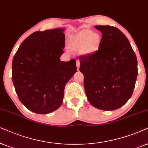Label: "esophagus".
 Returning a JSON list of instances; mask_svg holds the SVG:
<instances>
[{"label":"esophagus","instance_id":"34e87169","mask_svg":"<svg viewBox=\"0 0 148 148\" xmlns=\"http://www.w3.org/2000/svg\"><path fill=\"white\" fill-rule=\"evenodd\" d=\"M76 67H77V70H79L80 68V61L79 60H76Z\"/></svg>","mask_w":148,"mask_h":148}]
</instances>
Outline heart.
<instances>
[{"label": "heart", "mask_w": 148, "mask_h": 148, "mask_svg": "<svg viewBox=\"0 0 148 148\" xmlns=\"http://www.w3.org/2000/svg\"><path fill=\"white\" fill-rule=\"evenodd\" d=\"M100 42L97 34L90 29H83L71 36L70 45L73 50H81L84 54H90L97 50Z\"/></svg>", "instance_id": "obj_1"}]
</instances>
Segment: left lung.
Listing matches in <instances>:
<instances>
[{"label": "left lung", "instance_id": "left-lung-1", "mask_svg": "<svg viewBox=\"0 0 148 148\" xmlns=\"http://www.w3.org/2000/svg\"><path fill=\"white\" fill-rule=\"evenodd\" d=\"M102 33L99 49L80 56V71L90 103L99 110H117L127 103L135 86L137 57L129 40L116 27L95 25Z\"/></svg>", "mask_w": 148, "mask_h": 148}]
</instances>
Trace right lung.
I'll return each mask as SVG.
<instances>
[{
  "label": "right lung",
  "mask_w": 148,
  "mask_h": 148,
  "mask_svg": "<svg viewBox=\"0 0 148 148\" xmlns=\"http://www.w3.org/2000/svg\"><path fill=\"white\" fill-rule=\"evenodd\" d=\"M64 29L35 32L23 41L12 62V80L27 109L49 114L62 105L65 86L76 72V61L62 62Z\"/></svg>",
  "instance_id": "1"
}]
</instances>
